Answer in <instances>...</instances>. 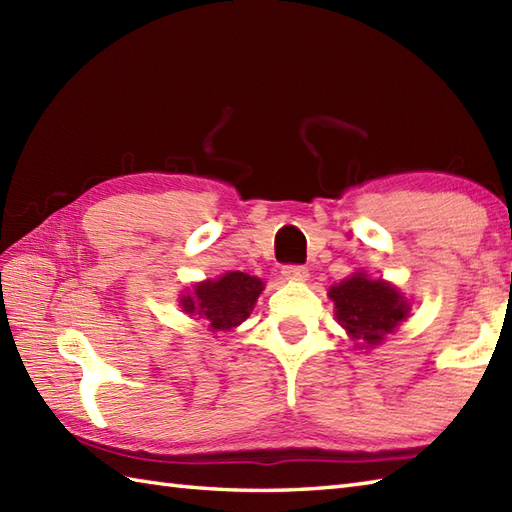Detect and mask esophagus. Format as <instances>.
Here are the masks:
<instances>
[{"label":"esophagus","instance_id":"obj_1","mask_svg":"<svg viewBox=\"0 0 512 512\" xmlns=\"http://www.w3.org/2000/svg\"><path fill=\"white\" fill-rule=\"evenodd\" d=\"M281 275H284L288 281H306L308 268L299 266V264H288V266H284V270H281Z\"/></svg>","mask_w":512,"mask_h":512}]
</instances>
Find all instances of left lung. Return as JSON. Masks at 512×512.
<instances>
[{
	"mask_svg": "<svg viewBox=\"0 0 512 512\" xmlns=\"http://www.w3.org/2000/svg\"><path fill=\"white\" fill-rule=\"evenodd\" d=\"M330 297L336 306V319L350 332L352 339L376 345L385 334L394 332L407 319L409 303L385 281H372L363 273L332 286Z\"/></svg>",
	"mask_w": 512,
	"mask_h": 512,
	"instance_id": "1",
	"label": "left lung"
}]
</instances>
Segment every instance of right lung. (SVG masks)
I'll return each instance as SVG.
<instances>
[{
  "instance_id": "right-lung-1",
  "label": "right lung",
  "mask_w": 512,
  "mask_h": 512,
  "mask_svg": "<svg viewBox=\"0 0 512 512\" xmlns=\"http://www.w3.org/2000/svg\"><path fill=\"white\" fill-rule=\"evenodd\" d=\"M264 284L246 273H226L217 281L195 286L193 297H182L189 314L209 321L213 330H231L248 319Z\"/></svg>"
}]
</instances>
